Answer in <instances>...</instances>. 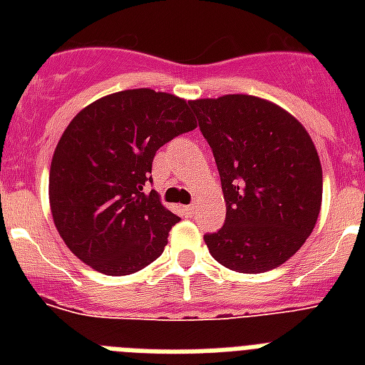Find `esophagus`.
Segmentation results:
<instances>
[{
  "mask_svg": "<svg viewBox=\"0 0 365 365\" xmlns=\"http://www.w3.org/2000/svg\"><path fill=\"white\" fill-rule=\"evenodd\" d=\"M195 212H197V205H189V206H183V214L187 217H193Z\"/></svg>",
  "mask_w": 365,
  "mask_h": 365,
  "instance_id": "1",
  "label": "esophagus"
}]
</instances>
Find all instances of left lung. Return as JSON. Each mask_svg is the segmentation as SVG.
I'll return each mask as SVG.
<instances>
[{
  "instance_id": "1",
  "label": "left lung",
  "mask_w": 365,
  "mask_h": 365,
  "mask_svg": "<svg viewBox=\"0 0 365 365\" xmlns=\"http://www.w3.org/2000/svg\"><path fill=\"white\" fill-rule=\"evenodd\" d=\"M212 148L225 225L205 235L212 257L237 272L271 271L305 244L322 206V165L292 113L265 98L225 94L189 102Z\"/></svg>"
}]
</instances>
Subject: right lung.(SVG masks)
Listing matches in <instances>:
<instances>
[{"instance_id":"obj_1","label":"right lung","mask_w":365,"mask_h":365,"mask_svg":"<svg viewBox=\"0 0 365 365\" xmlns=\"http://www.w3.org/2000/svg\"><path fill=\"white\" fill-rule=\"evenodd\" d=\"M193 128L187 100L153 88L108 94L71 119L48 174L53 222L71 254L110 277L163 254L180 217L145 183L157 149Z\"/></svg>"}]
</instances>
